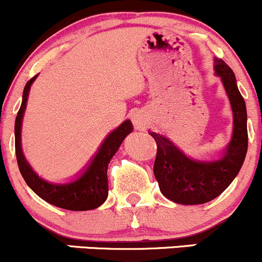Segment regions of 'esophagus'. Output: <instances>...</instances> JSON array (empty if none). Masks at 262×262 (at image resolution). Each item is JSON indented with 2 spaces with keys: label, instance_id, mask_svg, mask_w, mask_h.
Listing matches in <instances>:
<instances>
[{
  "label": "esophagus",
  "instance_id": "1",
  "mask_svg": "<svg viewBox=\"0 0 262 262\" xmlns=\"http://www.w3.org/2000/svg\"><path fill=\"white\" fill-rule=\"evenodd\" d=\"M132 122H133L134 128L138 129V130H145L149 126V120H148L147 114L142 110L134 113L133 117H132Z\"/></svg>",
  "mask_w": 262,
  "mask_h": 262
}]
</instances>
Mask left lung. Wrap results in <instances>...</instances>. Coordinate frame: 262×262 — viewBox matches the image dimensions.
Returning <instances> with one entry per match:
<instances>
[{"mask_svg":"<svg viewBox=\"0 0 262 262\" xmlns=\"http://www.w3.org/2000/svg\"><path fill=\"white\" fill-rule=\"evenodd\" d=\"M216 74L222 79L233 112V134L224 158L216 162L189 159L170 140L150 133L157 143L154 176L168 200L180 205H202L219 197L235 180L247 152V113L233 71L224 60H216Z\"/></svg>","mask_w":262,"mask_h":262,"instance_id":"obj_1","label":"left lung"}]
</instances>
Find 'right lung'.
Segmentation results:
<instances>
[{"mask_svg":"<svg viewBox=\"0 0 262 262\" xmlns=\"http://www.w3.org/2000/svg\"><path fill=\"white\" fill-rule=\"evenodd\" d=\"M36 76L30 79L25 86L21 108L18 110L15 122V149L18 169H20L27 186L46 202L51 203L56 207L70 211L94 210V208L103 205L104 201L108 197V174H106L108 164L113 156L117 153L118 148L122 144L124 138L132 132L133 125L129 120H125L122 125H119L114 132H112L101 144L100 149H99L95 158L93 159L92 164L88 168L86 172L78 181L71 182L69 184L48 183V182L41 180L25 161L20 144L22 115H24L25 108H26L30 86H31L32 81L36 79Z\"/></svg>","mask_w":262,"mask_h":262,"instance_id":"right-lung-1","label":"right lung"}]
</instances>
